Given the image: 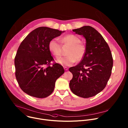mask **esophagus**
I'll list each match as a JSON object with an SVG mask.
<instances>
[{
    "label": "esophagus",
    "mask_w": 128,
    "mask_h": 128,
    "mask_svg": "<svg viewBox=\"0 0 128 128\" xmlns=\"http://www.w3.org/2000/svg\"><path fill=\"white\" fill-rule=\"evenodd\" d=\"M64 69L65 70H68V68L67 67H64Z\"/></svg>",
    "instance_id": "1"
}]
</instances>
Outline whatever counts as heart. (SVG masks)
Masks as SVG:
<instances>
[{"instance_id":"b5f03b06","label":"heart","mask_w":128,"mask_h":128,"mask_svg":"<svg viewBox=\"0 0 128 128\" xmlns=\"http://www.w3.org/2000/svg\"><path fill=\"white\" fill-rule=\"evenodd\" d=\"M60 42L64 46H69L70 48L67 52V56L62 57L57 60V62L63 66H70L77 61L83 59L86 54V47L81 43L80 38L74 34H67L60 38ZM49 51L55 57L61 55L62 47L57 38L51 39L48 44Z\"/></svg>"}]
</instances>
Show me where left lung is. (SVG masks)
Segmentation results:
<instances>
[{
	"instance_id": "8db88e82",
	"label": "left lung",
	"mask_w": 128,
	"mask_h": 128,
	"mask_svg": "<svg viewBox=\"0 0 128 128\" xmlns=\"http://www.w3.org/2000/svg\"><path fill=\"white\" fill-rule=\"evenodd\" d=\"M72 30L86 38V51L81 62L69 69L73 74L69 86L78 96L92 97L105 88L110 79L113 66L112 53L104 38L94 28L84 26Z\"/></svg>"
}]
</instances>
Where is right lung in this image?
Wrapping results in <instances>:
<instances>
[{
    "label": "right lung",
    "mask_w": 128,
    "mask_h": 128,
    "mask_svg": "<svg viewBox=\"0 0 128 128\" xmlns=\"http://www.w3.org/2000/svg\"><path fill=\"white\" fill-rule=\"evenodd\" d=\"M64 31L39 27L22 41L14 58L16 77L22 90L37 98H45L54 91L55 82L64 73L63 66L54 61L48 49L50 40Z\"/></svg>",
    "instance_id": "obj_1"
}]
</instances>
